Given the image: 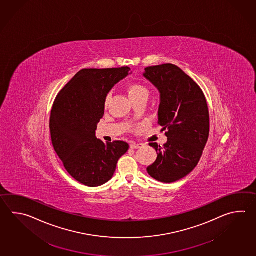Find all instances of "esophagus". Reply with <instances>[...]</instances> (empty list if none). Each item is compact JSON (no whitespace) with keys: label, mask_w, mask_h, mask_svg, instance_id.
<instances>
[{"label":"esophagus","mask_w":256,"mask_h":256,"mask_svg":"<svg viewBox=\"0 0 256 256\" xmlns=\"http://www.w3.org/2000/svg\"><path fill=\"white\" fill-rule=\"evenodd\" d=\"M142 146V144H138L135 142H130V148H140Z\"/></svg>","instance_id":"34e87169"}]
</instances>
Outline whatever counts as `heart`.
Here are the masks:
<instances>
[{"instance_id": "1", "label": "heart", "mask_w": 256, "mask_h": 256, "mask_svg": "<svg viewBox=\"0 0 256 256\" xmlns=\"http://www.w3.org/2000/svg\"><path fill=\"white\" fill-rule=\"evenodd\" d=\"M126 91L128 93V96L130 98V100H146L148 96V90L146 88L145 86H143L142 84L134 83L130 84L126 86ZM110 94H108L106 96L104 100V106L106 108L108 104V101H110Z\"/></svg>"}]
</instances>
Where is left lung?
<instances>
[{"label": "left lung", "instance_id": "1", "mask_svg": "<svg viewBox=\"0 0 256 256\" xmlns=\"http://www.w3.org/2000/svg\"><path fill=\"white\" fill-rule=\"evenodd\" d=\"M143 76L160 93L158 124L168 138L162 146L150 143L158 158L146 172L160 182H175L192 172L202 156L210 133L207 101L198 84L172 64L148 66Z\"/></svg>", "mask_w": 256, "mask_h": 256}]
</instances>
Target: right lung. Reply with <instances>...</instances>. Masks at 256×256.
Returning <instances> with one entry per match:
<instances>
[{
  "label": "right lung",
  "instance_id": "1",
  "mask_svg": "<svg viewBox=\"0 0 256 256\" xmlns=\"http://www.w3.org/2000/svg\"><path fill=\"white\" fill-rule=\"evenodd\" d=\"M130 68L82 69L68 82L52 104L50 133L54 150L72 177L88 187L108 182L120 156L128 150L125 141L104 144L96 138L104 116V100Z\"/></svg>",
  "mask_w": 256,
  "mask_h": 256
}]
</instances>
